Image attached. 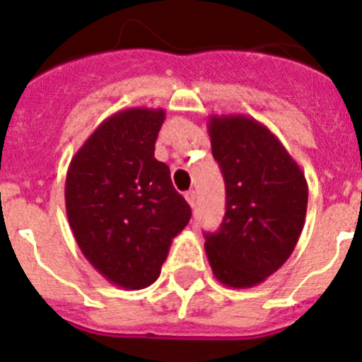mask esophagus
I'll return each instance as SVG.
<instances>
[{"label": "esophagus", "mask_w": 362, "mask_h": 362, "mask_svg": "<svg viewBox=\"0 0 362 362\" xmlns=\"http://www.w3.org/2000/svg\"><path fill=\"white\" fill-rule=\"evenodd\" d=\"M185 199H186V202L189 204V206H195V200H197V193H195V189H188V192L185 193Z\"/></svg>", "instance_id": "1"}]
</instances>
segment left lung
Segmentation results:
<instances>
[{
    "label": "left lung",
    "mask_w": 362,
    "mask_h": 362,
    "mask_svg": "<svg viewBox=\"0 0 362 362\" xmlns=\"http://www.w3.org/2000/svg\"><path fill=\"white\" fill-rule=\"evenodd\" d=\"M207 130L227 188L220 230L206 234L207 260L220 284L255 287L298 245L306 218V177L276 135L253 117L211 116Z\"/></svg>",
    "instance_id": "8db88e82"
}]
</instances>
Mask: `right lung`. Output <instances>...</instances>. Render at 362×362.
I'll list each match as a JSON object with an SVG mask.
<instances>
[{
    "instance_id": "right-lung-1",
    "label": "right lung",
    "mask_w": 362,
    "mask_h": 362,
    "mask_svg": "<svg viewBox=\"0 0 362 362\" xmlns=\"http://www.w3.org/2000/svg\"><path fill=\"white\" fill-rule=\"evenodd\" d=\"M163 109H124L107 117L71 158L66 216L82 255L112 285L155 284L173 239L192 216L170 170L155 158Z\"/></svg>"
}]
</instances>
